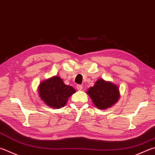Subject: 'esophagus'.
<instances>
[{
  "instance_id": "obj_1",
  "label": "esophagus",
  "mask_w": 155,
  "mask_h": 155,
  "mask_svg": "<svg viewBox=\"0 0 155 155\" xmlns=\"http://www.w3.org/2000/svg\"><path fill=\"white\" fill-rule=\"evenodd\" d=\"M77 89L78 90V91H81V90L83 89V87H82V85H77Z\"/></svg>"
}]
</instances>
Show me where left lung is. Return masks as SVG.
Segmentation results:
<instances>
[{
	"label": "left lung",
	"mask_w": 155,
	"mask_h": 155,
	"mask_svg": "<svg viewBox=\"0 0 155 155\" xmlns=\"http://www.w3.org/2000/svg\"><path fill=\"white\" fill-rule=\"evenodd\" d=\"M98 109L106 110L115 104L120 98L119 88L110 81L99 78L94 87L86 91Z\"/></svg>",
	"instance_id": "obj_1"
}]
</instances>
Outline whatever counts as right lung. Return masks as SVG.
Listing matches in <instances>:
<instances>
[{"label": "right lung", "mask_w": 155, "mask_h": 155, "mask_svg": "<svg viewBox=\"0 0 155 155\" xmlns=\"http://www.w3.org/2000/svg\"><path fill=\"white\" fill-rule=\"evenodd\" d=\"M38 91L45 104L59 109L66 104L68 98L76 90L72 86L66 85L60 77L53 76L39 84Z\"/></svg>", "instance_id": "1"}]
</instances>
